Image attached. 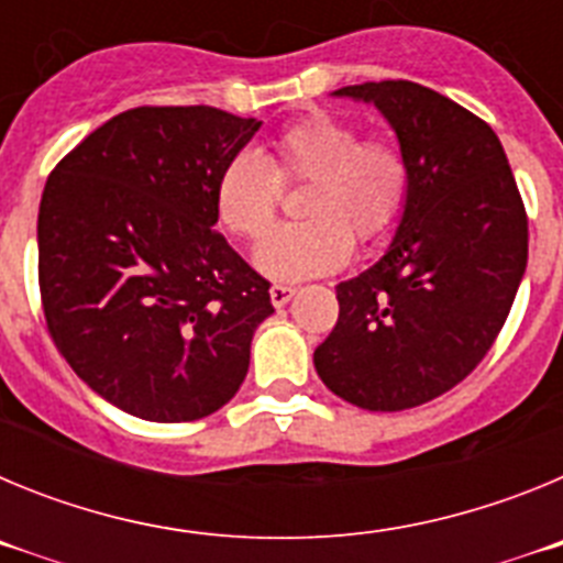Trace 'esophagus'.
<instances>
[{
    "mask_svg": "<svg viewBox=\"0 0 563 563\" xmlns=\"http://www.w3.org/2000/svg\"><path fill=\"white\" fill-rule=\"evenodd\" d=\"M292 296H296V287H290V285H273L271 287L273 307H285Z\"/></svg>",
    "mask_w": 563,
    "mask_h": 563,
    "instance_id": "1",
    "label": "esophagus"
}]
</instances>
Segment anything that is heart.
I'll return each mask as SVG.
<instances>
[{"mask_svg":"<svg viewBox=\"0 0 563 563\" xmlns=\"http://www.w3.org/2000/svg\"><path fill=\"white\" fill-rule=\"evenodd\" d=\"M305 185L301 223L266 231L280 205V188ZM411 168L402 146L383 134L361 137V126L335 112H310L273 137L271 161L236 152L213 186L220 222L245 242H262L258 271L278 282L324 276L346 265L352 236L369 245L400 220L409 200Z\"/></svg>","mask_w":563,"mask_h":563,"instance_id":"heart-1","label":"heart"}]
</instances>
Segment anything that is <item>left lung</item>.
<instances>
[{"label":"left lung","mask_w":563,"mask_h":563,"mask_svg":"<svg viewBox=\"0 0 563 563\" xmlns=\"http://www.w3.org/2000/svg\"><path fill=\"white\" fill-rule=\"evenodd\" d=\"M338 96L389 118L411 186L386 256L338 285L316 369L352 406L415 409L465 380L499 338L527 267V211L496 132L456 101L415 81Z\"/></svg>","instance_id":"1"}]
</instances>
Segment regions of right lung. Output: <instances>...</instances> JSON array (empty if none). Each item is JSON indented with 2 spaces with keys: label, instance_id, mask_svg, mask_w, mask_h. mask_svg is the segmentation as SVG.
Wrapping results in <instances>:
<instances>
[{
  "label": "right lung",
  "instance_id": "right-lung-1",
  "mask_svg": "<svg viewBox=\"0 0 563 563\" xmlns=\"http://www.w3.org/2000/svg\"><path fill=\"white\" fill-rule=\"evenodd\" d=\"M262 123L217 107H134L49 172L38 208L47 332L89 389L152 422L239 391L271 282L213 231V186Z\"/></svg>",
  "mask_w": 563,
  "mask_h": 563
}]
</instances>
